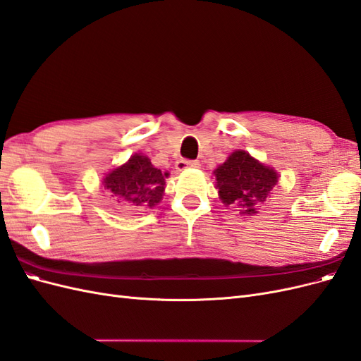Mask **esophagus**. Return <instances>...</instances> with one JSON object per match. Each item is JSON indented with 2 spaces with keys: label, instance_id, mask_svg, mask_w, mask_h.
I'll return each mask as SVG.
<instances>
[{
  "label": "esophagus",
  "instance_id": "esophagus-1",
  "mask_svg": "<svg viewBox=\"0 0 361 361\" xmlns=\"http://www.w3.org/2000/svg\"><path fill=\"white\" fill-rule=\"evenodd\" d=\"M200 167V162L199 161H191V159H179L176 162V169L179 171L185 170V169H199Z\"/></svg>",
  "mask_w": 361,
  "mask_h": 361
}]
</instances>
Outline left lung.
I'll return each instance as SVG.
<instances>
[{
    "instance_id": "obj_1",
    "label": "left lung",
    "mask_w": 361,
    "mask_h": 361,
    "mask_svg": "<svg viewBox=\"0 0 361 361\" xmlns=\"http://www.w3.org/2000/svg\"><path fill=\"white\" fill-rule=\"evenodd\" d=\"M214 174L221 202L226 206L235 204L243 215L257 214V207L269 199L279 180L274 169L259 162L245 150H235Z\"/></svg>"
}]
</instances>
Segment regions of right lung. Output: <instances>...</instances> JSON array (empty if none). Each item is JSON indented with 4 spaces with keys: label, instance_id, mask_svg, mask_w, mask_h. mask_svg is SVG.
<instances>
[{
    "label": "right lung",
    "instance_id": "add662e5",
    "mask_svg": "<svg viewBox=\"0 0 361 361\" xmlns=\"http://www.w3.org/2000/svg\"><path fill=\"white\" fill-rule=\"evenodd\" d=\"M166 178L169 173H162L147 157L135 154L106 174L102 180L104 188L111 192L114 202L120 204L137 207H155L166 190Z\"/></svg>",
    "mask_w": 361,
    "mask_h": 361
}]
</instances>
